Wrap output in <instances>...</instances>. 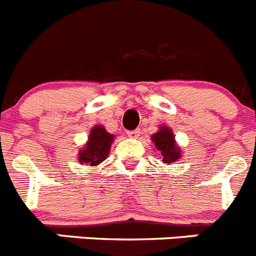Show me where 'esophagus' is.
<instances>
[{"label": "esophagus", "instance_id": "esophagus-1", "mask_svg": "<svg viewBox=\"0 0 256 256\" xmlns=\"http://www.w3.org/2000/svg\"><path fill=\"white\" fill-rule=\"evenodd\" d=\"M128 137L130 138H138L140 136V130H130V132L126 133Z\"/></svg>", "mask_w": 256, "mask_h": 256}]
</instances>
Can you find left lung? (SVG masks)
<instances>
[{
  "mask_svg": "<svg viewBox=\"0 0 256 256\" xmlns=\"http://www.w3.org/2000/svg\"><path fill=\"white\" fill-rule=\"evenodd\" d=\"M151 140L154 144V148L161 152L164 164L176 162L182 157V152L180 151V147H178L175 144L174 133L168 126H160L158 132L154 133Z\"/></svg>",
  "mask_w": 256,
  "mask_h": 256,
  "instance_id": "left-lung-1",
  "label": "left lung"
}]
</instances>
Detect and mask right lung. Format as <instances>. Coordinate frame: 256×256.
I'll list each match as a JSON object with an SVG mask.
<instances>
[{"mask_svg":"<svg viewBox=\"0 0 256 256\" xmlns=\"http://www.w3.org/2000/svg\"><path fill=\"white\" fill-rule=\"evenodd\" d=\"M114 136L108 133L104 126H95L91 130L85 147L78 151V162L90 166H98L109 154Z\"/></svg>","mask_w":256,"mask_h":256,"instance_id":"1","label":"right lung"}]
</instances>
